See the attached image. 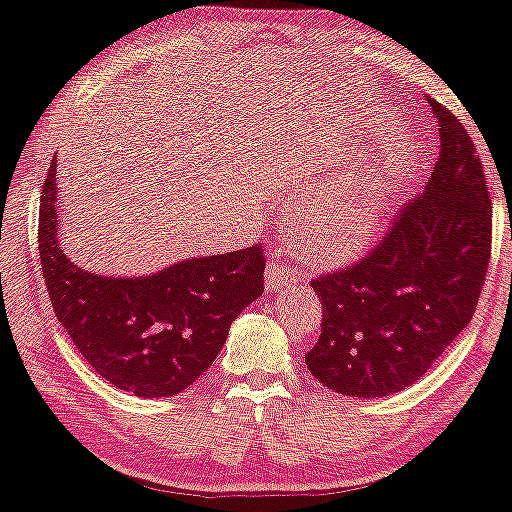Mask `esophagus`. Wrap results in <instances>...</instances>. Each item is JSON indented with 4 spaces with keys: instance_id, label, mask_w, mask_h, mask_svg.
<instances>
[{
    "instance_id": "obj_1",
    "label": "esophagus",
    "mask_w": 512,
    "mask_h": 512,
    "mask_svg": "<svg viewBox=\"0 0 512 512\" xmlns=\"http://www.w3.org/2000/svg\"><path fill=\"white\" fill-rule=\"evenodd\" d=\"M265 281H268V288L272 293H279V291H286L288 286H293L295 281H298V272L288 268V263L274 256L268 263V270H265Z\"/></svg>"
}]
</instances>
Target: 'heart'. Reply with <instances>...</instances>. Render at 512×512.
<instances>
[{
	"mask_svg": "<svg viewBox=\"0 0 512 512\" xmlns=\"http://www.w3.org/2000/svg\"><path fill=\"white\" fill-rule=\"evenodd\" d=\"M392 194V177L381 175L351 194L330 198L302 226V244L318 261H344L379 231Z\"/></svg>",
	"mask_w": 512,
	"mask_h": 512,
	"instance_id": "b5f03b06",
	"label": "heart"
}]
</instances>
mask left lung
Wrapping results in <instances>:
<instances>
[{"label": "left lung", "instance_id": "8db88e82", "mask_svg": "<svg viewBox=\"0 0 512 512\" xmlns=\"http://www.w3.org/2000/svg\"><path fill=\"white\" fill-rule=\"evenodd\" d=\"M441 152L425 191L342 270L311 279L321 335L305 362L325 388L385 397L416 383L471 323L492 254V203L476 145L436 99Z\"/></svg>", "mask_w": 512, "mask_h": 512}]
</instances>
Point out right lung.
Returning a JSON list of instances; mask_svg holds the SVG:
<instances>
[{
	"instance_id": "obj_1",
	"label": "right lung",
	"mask_w": 512,
	"mask_h": 512,
	"mask_svg": "<svg viewBox=\"0 0 512 512\" xmlns=\"http://www.w3.org/2000/svg\"><path fill=\"white\" fill-rule=\"evenodd\" d=\"M55 159L41 189L39 256L57 321L87 365L136 397H173L212 365L235 316L263 293L261 244L150 277L85 272L57 242Z\"/></svg>"
}]
</instances>
